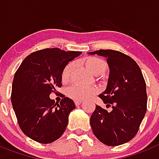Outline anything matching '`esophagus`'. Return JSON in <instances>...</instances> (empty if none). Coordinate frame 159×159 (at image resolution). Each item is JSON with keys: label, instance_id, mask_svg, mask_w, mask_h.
<instances>
[{"label": "esophagus", "instance_id": "obj_1", "mask_svg": "<svg viewBox=\"0 0 159 159\" xmlns=\"http://www.w3.org/2000/svg\"><path fill=\"white\" fill-rule=\"evenodd\" d=\"M74 102H75L76 106H80V105L81 104V101H75Z\"/></svg>", "mask_w": 159, "mask_h": 159}]
</instances>
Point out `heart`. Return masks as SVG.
Listing matches in <instances>:
<instances>
[{"instance_id":"obj_1","label":"heart","mask_w":159,"mask_h":159,"mask_svg":"<svg viewBox=\"0 0 159 159\" xmlns=\"http://www.w3.org/2000/svg\"><path fill=\"white\" fill-rule=\"evenodd\" d=\"M84 63L95 75H102L106 69V61L97 57H89L84 60ZM74 68V62L68 63L65 66L61 74V79L63 82L70 81ZM96 91L97 89L94 87H85L79 85H74L67 89V94L72 99L81 102L93 96L96 93Z\"/></svg>"}]
</instances>
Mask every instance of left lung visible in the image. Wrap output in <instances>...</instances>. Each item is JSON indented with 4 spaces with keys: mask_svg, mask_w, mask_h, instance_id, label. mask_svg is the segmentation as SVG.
<instances>
[{
    "mask_svg": "<svg viewBox=\"0 0 159 159\" xmlns=\"http://www.w3.org/2000/svg\"><path fill=\"white\" fill-rule=\"evenodd\" d=\"M106 57L110 68L106 90L99 97L112 110L101 106L90 117L93 133L100 142L116 146L134 139L144 118L147 106L146 85L139 66L130 57L112 49L88 53Z\"/></svg>",
    "mask_w": 159,
    "mask_h": 159,
    "instance_id": "1",
    "label": "left lung"
}]
</instances>
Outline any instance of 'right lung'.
Returning a JSON list of instances; mask_svg holds the SVG:
<instances>
[{"instance_id":"add662e5","label":"right lung","mask_w":159,"mask_h":159,"mask_svg":"<svg viewBox=\"0 0 159 159\" xmlns=\"http://www.w3.org/2000/svg\"><path fill=\"white\" fill-rule=\"evenodd\" d=\"M81 53L58 48L36 51L26 57L15 73L11 102L20 129L33 140L48 144L66 130L75 104L67 97L55 102L49 94L61 87L63 69Z\"/></svg>"}]
</instances>
